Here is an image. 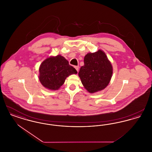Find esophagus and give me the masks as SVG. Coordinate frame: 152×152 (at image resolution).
Masks as SVG:
<instances>
[{
  "mask_svg": "<svg viewBox=\"0 0 152 152\" xmlns=\"http://www.w3.org/2000/svg\"><path fill=\"white\" fill-rule=\"evenodd\" d=\"M75 69H76V71H77V72H79V66H76L75 67Z\"/></svg>",
  "mask_w": 152,
  "mask_h": 152,
  "instance_id": "esophagus-1",
  "label": "esophagus"
}]
</instances>
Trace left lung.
<instances>
[{
  "instance_id": "8db88e82",
  "label": "left lung",
  "mask_w": 152,
  "mask_h": 152,
  "mask_svg": "<svg viewBox=\"0 0 152 152\" xmlns=\"http://www.w3.org/2000/svg\"><path fill=\"white\" fill-rule=\"evenodd\" d=\"M84 62V65L80 68L79 72L83 86L91 94L105 89L113 74L112 65L105 53L101 50L88 53Z\"/></svg>"
}]
</instances>
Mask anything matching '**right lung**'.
I'll use <instances>...</instances> for the list:
<instances>
[{
  "instance_id": "right-lung-1",
  "label": "right lung",
  "mask_w": 152,
  "mask_h": 152,
  "mask_svg": "<svg viewBox=\"0 0 152 152\" xmlns=\"http://www.w3.org/2000/svg\"><path fill=\"white\" fill-rule=\"evenodd\" d=\"M39 79L45 88L56 91L58 89L69 75L77 72L64 57L58 55L45 59L40 65Z\"/></svg>"
}]
</instances>
